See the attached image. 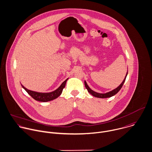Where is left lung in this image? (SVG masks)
<instances>
[{
    "instance_id": "left-lung-1",
    "label": "left lung",
    "mask_w": 152,
    "mask_h": 152,
    "mask_svg": "<svg viewBox=\"0 0 152 152\" xmlns=\"http://www.w3.org/2000/svg\"><path fill=\"white\" fill-rule=\"evenodd\" d=\"M127 74H128V68H127V72L126 73V75L125 76V78L123 80V82L120 84V85L119 86H118L116 88L109 91V92H107L106 93H97L94 91H93V90H91L89 86H88L87 82L86 81H84V84H85V86H86V88H87V90H88V92L89 93H90L92 96H93L94 97H97V98H101V99H105V98H109V97H111L114 95H115L120 90V89L121 88L123 84L125 82V80H126V77L127 75Z\"/></svg>"
}]
</instances>
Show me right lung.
<instances>
[{
    "label": "right lung",
    "instance_id": "1",
    "mask_svg": "<svg viewBox=\"0 0 152 152\" xmlns=\"http://www.w3.org/2000/svg\"><path fill=\"white\" fill-rule=\"evenodd\" d=\"M68 80V78L65 80L56 90L50 93H39L34 91H31L25 88L23 85L21 84V86L22 88L35 100L41 102H47L56 99L61 94Z\"/></svg>",
    "mask_w": 152,
    "mask_h": 152
}]
</instances>
